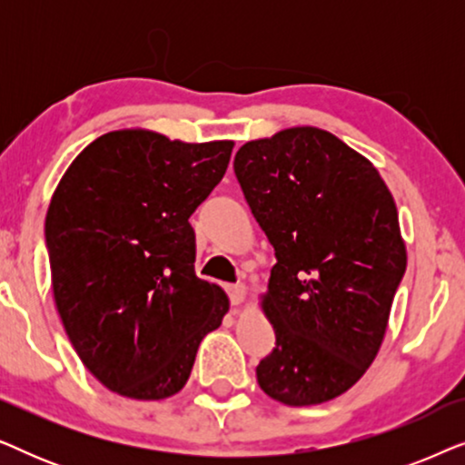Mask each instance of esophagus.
<instances>
[{
  "label": "esophagus",
  "mask_w": 465,
  "mask_h": 465,
  "mask_svg": "<svg viewBox=\"0 0 465 465\" xmlns=\"http://www.w3.org/2000/svg\"><path fill=\"white\" fill-rule=\"evenodd\" d=\"M226 292H228V296H231V302L234 304V307H239L241 302L245 301V296H247V290H245V285H228L226 288Z\"/></svg>",
  "instance_id": "34e87169"
}]
</instances>
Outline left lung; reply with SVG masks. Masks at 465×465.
Here are the masks:
<instances>
[{
  "label": "left lung",
  "mask_w": 465,
  "mask_h": 465,
  "mask_svg": "<svg viewBox=\"0 0 465 465\" xmlns=\"http://www.w3.org/2000/svg\"><path fill=\"white\" fill-rule=\"evenodd\" d=\"M234 173L277 258L260 296L275 349L258 385L288 406L328 402L385 339L406 271L396 203L366 156L317 126L247 142Z\"/></svg>",
  "instance_id": "obj_1"
}]
</instances>
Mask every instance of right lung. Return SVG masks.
Masks as SVG:
<instances>
[{
    "label": "right lung",
    "instance_id": "1",
    "mask_svg": "<svg viewBox=\"0 0 465 465\" xmlns=\"http://www.w3.org/2000/svg\"><path fill=\"white\" fill-rule=\"evenodd\" d=\"M232 148L120 129L88 143L61 177L46 213L54 304L82 364L110 391L175 396L228 313L224 290L196 277L188 218Z\"/></svg>",
    "mask_w": 465,
    "mask_h": 465
}]
</instances>
